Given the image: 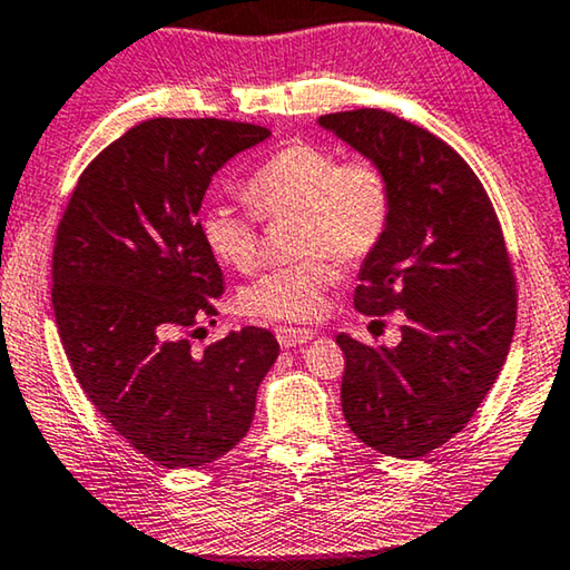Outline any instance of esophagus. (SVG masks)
Masks as SVG:
<instances>
[{
  "label": "esophagus",
  "instance_id": "obj_1",
  "mask_svg": "<svg viewBox=\"0 0 570 570\" xmlns=\"http://www.w3.org/2000/svg\"><path fill=\"white\" fill-rule=\"evenodd\" d=\"M275 336L279 341V346L283 348H293V346H301L305 341H311L315 336V331L311 328H293V326H279L275 331Z\"/></svg>",
  "mask_w": 570,
  "mask_h": 570
}]
</instances>
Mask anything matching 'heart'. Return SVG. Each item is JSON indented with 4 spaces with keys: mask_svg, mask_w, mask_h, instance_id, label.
Masks as SVG:
<instances>
[{
    "mask_svg": "<svg viewBox=\"0 0 570 570\" xmlns=\"http://www.w3.org/2000/svg\"><path fill=\"white\" fill-rule=\"evenodd\" d=\"M259 218L295 216V249L311 255L295 265L269 269L239 295L249 315L285 323L318 318L323 297L336 283L341 262L372 255L390 224V180L374 160L341 163L326 147L293 142L259 168L244 188ZM206 247L226 267L252 269L259 259L255 218L229 206H214L200 224ZM316 255L313 256L312 252Z\"/></svg>",
    "mask_w": 570,
    "mask_h": 570,
    "instance_id": "b5f03b06",
    "label": "heart"
}]
</instances>
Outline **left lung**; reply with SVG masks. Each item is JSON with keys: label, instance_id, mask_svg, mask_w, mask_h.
<instances>
[{"label": "left lung", "instance_id": "left-lung-1", "mask_svg": "<svg viewBox=\"0 0 570 570\" xmlns=\"http://www.w3.org/2000/svg\"><path fill=\"white\" fill-rule=\"evenodd\" d=\"M318 127L390 180V224L358 269L356 311H400L397 346L338 334L341 407L384 456L417 459L461 433L510 354L514 277L489 196L459 153L382 109L323 114Z\"/></svg>", "mask_w": 570, "mask_h": 570}]
</instances>
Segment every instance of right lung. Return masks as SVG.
<instances>
[{
	"label": "right lung",
	"mask_w": 570,
	"mask_h": 570,
	"mask_svg": "<svg viewBox=\"0 0 570 570\" xmlns=\"http://www.w3.org/2000/svg\"><path fill=\"white\" fill-rule=\"evenodd\" d=\"M267 137L242 121H142L83 170L60 218L52 311L68 362L114 431L165 469L232 451L277 362L265 328L229 331L204 354L188 338L224 295L200 204L214 175Z\"/></svg>",
	"instance_id": "obj_1"
}]
</instances>
